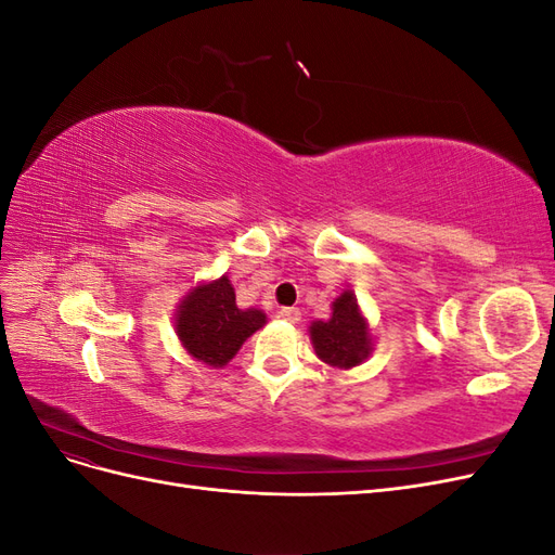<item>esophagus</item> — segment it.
Listing matches in <instances>:
<instances>
[{
    "label": "esophagus",
    "mask_w": 555,
    "mask_h": 555,
    "mask_svg": "<svg viewBox=\"0 0 555 555\" xmlns=\"http://www.w3.org/2000/svg\"><path fill=\"white\" fill-rule=\"evenodd\" d=\"M280 317L284 319V322L298 324V322H300V310H298V308H282V310H280Z\"/></svg>",
    "instance_id": "34e87169"
}]
</instances>
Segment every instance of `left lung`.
Returning a JSON list of instances; mask_svg holds the SVG:
<instances>
[{"label":"left lung","mask_w":555,"mask_h":555,"mask_svg":"<svg viewBox=\"0 0 555 555\" xmlns=\"http://www.w3.org/2000/svg\"><path fill=\"white\" fill-rule=\"evenodd\" d=\"M314 354L335 371H351L373 354V331L351 289L333 298L331 317L308 326Z\"/></svg>","instance_id":"8db88e82"}]
</instances>
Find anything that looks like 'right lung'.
<instances>
[{
	"instance_id": "obj_1",
	"label": "right lung",
	"mask_w": 555,
	"mask_h": 555,
	"mask_svg": "<svg viewBox=\"0 0 555 555\" xmlns=\"http://www.w3.org/2000/svg\"><path fill=\"white\" fill-rule=\"evenodd\" d=\"M173 326L182 349L192 359L224 367L249 335L266 326V312L259 308L241 310L231 280L222 275L198 282L180 298Z\"/></svg>"
}]
</instances>
